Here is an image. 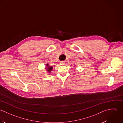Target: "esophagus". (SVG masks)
<instances>
[{
    "label": "esophagus",
    "instance_id": "obj_1",
    "mask_svg": "<svg viewBox=\"0 0 123 123\" xmlns=\"http://www.w3.org/2000/svg\"><path fill=\"white\" fill-rule=\"evenodd\" d=\"M65 64V61H61L60 62V65H64Z\"/></svg>",
    "mask_w": 123,
    "mask_h": 123
}]
</instances>
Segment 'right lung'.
I'll list each match as a JSON object with an SVG mask.
<instances>
[{
    "label": "right lung",
    "mask_w": 123,
    "mask_h": 123,
    "mask_svg": "<svg viewBox=\"0 0 123 123\" xmlns=\"http://www.w3.org/2000/svg\"><path fill=\"white\" fill-rule=\"evenodd\" d=\"M45 69L47 70V71L48 73H51V71H52V70L53 69V67L52 66H50L49 64L48 63H47L46 65V67H45Z\"/></svg>",
    "instance_id": "add662e5"
}]
</instances>
